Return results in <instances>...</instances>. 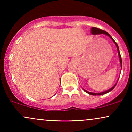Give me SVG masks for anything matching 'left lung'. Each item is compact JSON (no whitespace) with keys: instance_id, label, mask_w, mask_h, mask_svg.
<instances>
[{"instance_id":"left-lung-1","label":"left lung","mask_w":132,"mask_h":132,"mask_svg":"<svg viewBox=\"0 0 132 132\" xmlns=\"http://www.w3.org/2000/svg\"><path fill=\"white\" fill-rule=\"evenodd\" d=\"M91 34H93V35H98V34H105V35H108V37H109L110 38H111L112 39V40L113 41V43H115V45H116V46H117V50H118V56H119V57H120V64H121V67L122 68V59H121V55H120V50H119L118 46V44H117V43L114 41V39L112 38V37L109 34H108L107 32L104 31V30H103L100 29H98V28H95V27H93V28H91ZM117 84V82L114 85V86H112V87L111 88H110L109 89L107 90V91H103V92H101V93H91V92L87 91H86V90L84 89H84V91H85L86 93L89 94H90V95H101L109 93V92H110V91H111L112 90L113 88L115 87V86H116Z\"/></svg>"}]
</instances>
